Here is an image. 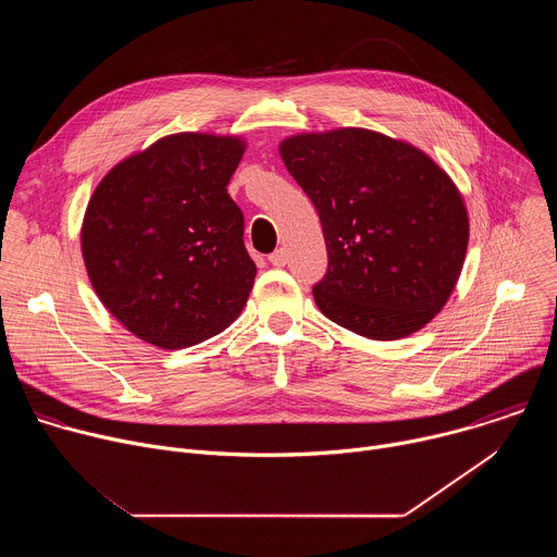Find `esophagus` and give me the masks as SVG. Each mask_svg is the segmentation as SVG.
<instances>
[{
  "label": "esophagus",
  "mask_w": 557,
  "mask_h": 557,
  "mask_svg": "<svg viewBox=\"0 0 557 557\" xmlns=\"http://www.w3.org/2000/svg\"><path fill=\"white\" fill-rule=\"evenodd\" d=\"M269 262H271L273 267L282 269V267H286V262H288V253H286L284 249H277V251H273V253L269 256Z\"/></svg>",
  "instance_id": "obj_1"
}]
</instances>
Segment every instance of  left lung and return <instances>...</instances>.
I'll use <instances>...</instances> for the list:
<instances>
[{
  "label": "left lung",
  "mask_w": 557,
  "mask_h": 557,
  "mask_svg": "<svg viewBox=\"0 0 557 557\" xmlns=\"http://www.w3.org/2000/svg\"><path fill=\"white\" fill-rule=\"evenodd\" d=\"M280 156L322 220L329 271L312 297L329 320L376 342L430 324L469 240L467 207L445 170L363 127L288 136Z\"/></svg>",
  "instance_id": "1"
}]
</instances>
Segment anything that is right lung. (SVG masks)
<instances>
[{
	"label": "right lung",
	"mask_w": 557,
	"mask_h": 557,
	"mask_svg": "<svg viewBox=\"0 0 557 557\" xmlns=\"http://www.w3.org/2000/svg\"><path fill=\"white\" fill-rule=\"evenodd\" d=\"M245 149L240 136L181 132L127 156L97 185L82 226L86 271L138 339L196 346L243 312L258 269L226 185Z\"/></svg>",
	"instance_id": "add662e5"
}]
</instances>
